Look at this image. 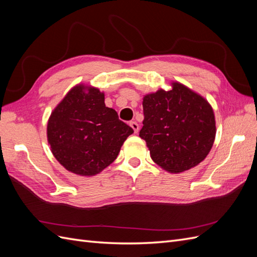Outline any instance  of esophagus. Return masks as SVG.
Masks as SVG:
<instances>
[{"label": "esophagus", "mask_w": 257, "mask_h": 257, "mask_svg": "<svg viewBox=\"0 0 257 257\" xmlns=\"http://www.w3.org/2000/svg\"><path fill=\"white\" fill-rule=\"evenodd\" d=\"M130 126L134 130V133H138V131H139V125H138V123H137V122H135V121H131V122H130Z\"/></svg>", "instance_id": "obj_1"}]
</instances>
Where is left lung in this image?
I'll use <instances>...</instances> for the list:
<instances>
[{"mask_svg": "<svg viewBox=\"0 0 257 257\" xmlns=\"http://www.w3.org/2000/svg\"><path fill=\"white\" fill-rule=\"evenodd\" d=\"M144 126L139 132L154 163L180 174L203 162L215 139L211 105L198 93L174 81L172 89L146 94Z\"/></svg>", "mask_w": 257, "mask_h": 257, "instance_id": "left-lung-1", "label": "left lung"}]
</instances>
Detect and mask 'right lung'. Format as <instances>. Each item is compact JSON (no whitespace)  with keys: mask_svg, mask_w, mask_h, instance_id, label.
<instances>
[{"mask_svg":"<svg viewBox=\"0 0 257 257\" xmlns=\"http://www.w3.org/2000/svg\"><path fill=\"white\" fill-rule=\"evenodd\" d=\"M133 133L114 109L106 107L103 92L82 83L67 92L47 124L53 157L68 172L82 177L109 166Z\"/></svg>","mask_w":257,"mask_h":257,"instance_id":"add662e5","label":"right lung"}]
</instances>
